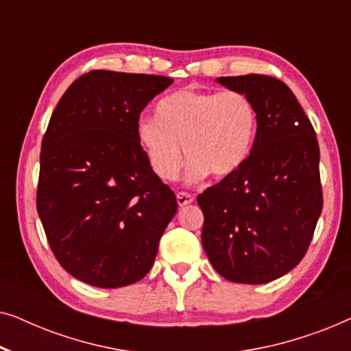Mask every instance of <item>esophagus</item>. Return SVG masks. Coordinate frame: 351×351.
I'll return each mask as SVG.
<instances>
[{
    "label": "esophagus",
    "mask_w": 351,
    "mask_h": 351,
    "mask_svg": "<svg viewBox=\"0 0 351 351\" xmlns=\"http://www.w3.org/2000/svg\"><path fill=\"white\" fill-rule=\"evenodd\" d=\"M193 199H195L193 195L185 193V191H179V193H177V204H179L180 208H184V206L193 203Z\"/></svg>",
    "instance_id": "obj_1"
}]
</instances>
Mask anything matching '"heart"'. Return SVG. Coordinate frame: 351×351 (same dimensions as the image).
<instances>
[{"instance_id":"heart-1","label":"heart","mask_w":351,"mask_h":351,"mask_svg":"<svg viewBox=\"0 0 351 351\" xmlns=\"http://www.w3.org/2000/svg\"><path fill=\"white\" fill-rule=\"evenodd\" d=\"M156 114L136 121V137L153 172L174 179L185 155L186 179L233 174L247 160L257 131V110L239 90L182 89L158 104ZM184 147H182L181 145Z\"/></svg>"}]
</instances>
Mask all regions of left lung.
<instances>
[{
	"label": "left lung",
	"mask_w": 351,
	"mask_h": 351,
	"mask_svg": "<svg viewBox=\"0 0 351 351\" xmlns=\"http://www.w3.org/2000/svg\"><path fill=\"white\" fill-rule=\"evenodd\" d=\"M215 81L252 100L257 132L243 166L198 196L201 243L225 280L263 285L291 271L310 246L323 209L318 141L282 81L263 75Z\"/></svg>",
	"instance_id": "1"
}]
</instances>
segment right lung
I'll use <instances>...</instances> for the list:
<instances>
[{
	"instance_id": "add662e5",
	"label": "right lung",
	"mask_w": 351,
	"mask_h": 351,
	"mask_svg": "<svg viewBox=\"0 0 351 351\" xmlns=\"http://www.w3.org/2000/svg\"><path fill=\"white\" fill-rule=\"evenodd\" d=\"M171 84L166 76L94 70L70 84L52 113L36 209L56 258L76 280L129 286L155 262L177 201L138 145L136 121Z\"/></svg>"
}]
</instances>
